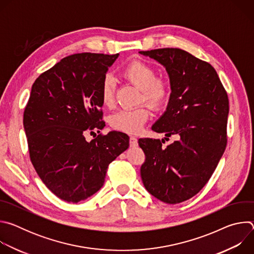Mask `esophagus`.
<instances>
[{
    "instance_id": "34e87169",
    "label": "esophagus",
    "mask_w": 254,
    "mask_h": 254,
    "mask_svg": "<svg viewBox=\"0 0 254 254\" xmlns=\"http://www.w3.org/2000/svg\"><path fill=\"white\" fill-rule=\"evenodd\" d=\"M129 144H130V147H136L137 146V138L135 136H130Z\"/></svg>"
}]
</instances>
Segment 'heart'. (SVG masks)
<instances>
[{
	"label": "heart",
	"mask_w": 254,
	"mask_h": 254,
	"mask_svg": "<svg viewBox=\"0 0 254 254\" xmlns=\"http://www.w3.org/2000/svg\"><path fill=\"white\" fill-rule=\"evenodd\" d=\"M123 76L130 83L139 88L138 101H146L152 107H161L170 96L169 83L163 78H157L156 71L150 65L132 61L122 71ZM100 99L106 106H111L115 100V79L111 74H106L99 89ZM149 108L141 104L133 108H124L111 118V126L120 131L134 134L140 131L149 119Z\"/></svg>",
	"instance_id": "heart-1"
}]
</instances>
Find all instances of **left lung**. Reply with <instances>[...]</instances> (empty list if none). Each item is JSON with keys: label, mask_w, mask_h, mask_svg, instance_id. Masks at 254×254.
<instances>
[{"label": "left lung", "mask_w": 254, "mask_h": 254, "mask_svg": "<svg viewBox=\"0 0 254 254\" xmlns=\"http://www.w3.org/2000/svg\"><path fill=\"white\" fill-rule=\"evenodd\" d=\"M139 53L164 65L171 82L167 111L152 129L179 136L167 147L164 139H138L146 155L140 177L154 197L178 204L200 192L225 151L227 92L212 65L185 50L161 48Z\"/></svg>", "instance_id": "8db88e82"}]
</instances>
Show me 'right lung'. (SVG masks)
Listing matches in <instances>:
<instances>
[{
	"label": "right lung",
	"mask_w": 254,
	"mask_h": 254,
	"mask_svg": "<svg viewBox=\"0 0 254 254\" xmlns=\"http://www.w3.org/2000/svg\"><path fill=\"white\" fill-rule=\"evenodd\" d=\"M118 54L77 53L43 72L32 85L24 111L30 160L45 186L58 198L77 203L103 185L110 165L129 146L121 131L99 133L102 101L99 89Z\"/></svg>",
	"instance_id": "1"
}]
</instances>
